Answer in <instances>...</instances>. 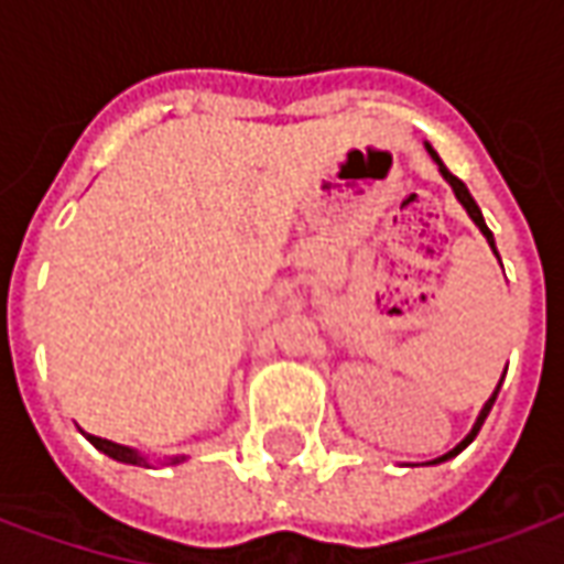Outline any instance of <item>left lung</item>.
<instances>
[{
    "instance_id": "1",
    "label": "left lung",
    "mask_w": 564,
    "mask_h": 564,
    "mask_svg": "<svg viewBox=\"0 0 564 564\" xmlns=\"http://www.w3.org/2000/svg\"><path fill=\"white\" fill-rule=\"evenodd\" d=\"M427 152H431V159L436 161V164H440V173H443V180H446L448 186H452V192H455V198H458L460 204H464V210H467V216H470V219H474L476 226H479V231H482V235H486L488 247H491V250H495V256H498V247H495V238H491V231H488L486 219H482V210H479V207H476L474 195H470V192H467V186H464V183H460L458 176H455V173L448 171L446 164H443V161H440V155H436V152H433V145H427ZM498 391H501V384H498V388H495V393H491V397H488V400H486V405H482V412H479V419H476L474 431L467 433V436H464V440H460L458 446L452 448V452H446V455H440V458H433L431 464H443V460L455 458V455H458V452H464V448H467V446H470V443H474V440H476V433H479V427H482V421L488 419V412H491V405H495V400H498Z\"/></svg>"
}]
</instances>
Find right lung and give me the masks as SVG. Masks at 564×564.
<instances>
[{
	"label": "right lung",
	"instance_id": "obj_1",
	"mask_svg": "<svg viewBox=\"0 0 564 564\" xmlns=\"http://www.w3.org/2000/svg\"><path fill=\"white\" fill-rule=\"evenodd\" d=\"M88 440L94 443V446L100 448L104 455L121 460V464H145V458L140 455V452H137V448L118 446V443H112V440H104V436H90V433H88ZM176 460H183V458H171V464H176Z\"/></svg>",
	"mask_w": 564,
	"mask_h": 564
}]
</instances>
